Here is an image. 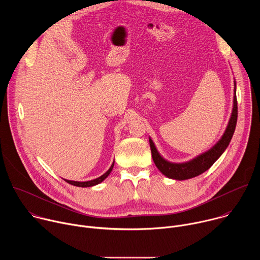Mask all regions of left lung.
<instances>
[{
    "instance_id": "1",
    "label": "left lung",
    "mask_w": 260,
    "mask_h": 260,
    "mask_svg": "<svg viewBox=\"0 0 260 260\" xmlns=\"http://www.w3.org/2000/svg\"><path fill=\"white\" fill-rule=\"evenodd\" d=\"M238 119V102H237V94H236V81H235V95H234V107L232 116L230 118L228 127L221 137V139L211 148L208 151L200 154L196 158L186 161V162H171L165 159L159 152L157 151L156 147L153 141L149 138L150 148H151V154L153 161L157 169L168 178L175 179V180H187L193 177H197L207 170H209L213 164L222 155L225 151L230 142L233 138V135L236 129Z\"/></svg>"
}]
</instances>
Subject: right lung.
Returning <instances> with one entry per match:
<instances>
[{
    "instance_id": "1",
    "label": "right lung",
    "mask_w": 260,
    "mask_h": 260,
    "mask_svg": "<svg viewBox=\"0 0 260 260\" xmlns=\"http://www.w3.org/2000/svg\"><path fill=\"white\" fill-rule=\"evenodd\" d=\"M113 167H114V161H113L112 165H111L110 169H109L105 174H103L101 177H99V178H96V179H93V180H90V181L79 182V181H71V180H67V179H64V181L68 182V183L71 184V185H74V186H78V187H91V186H94V185H98V184H100L101 182H103V181L109 176V174H110L111 172H112Z\"/></svg>"
}]
</instances>
